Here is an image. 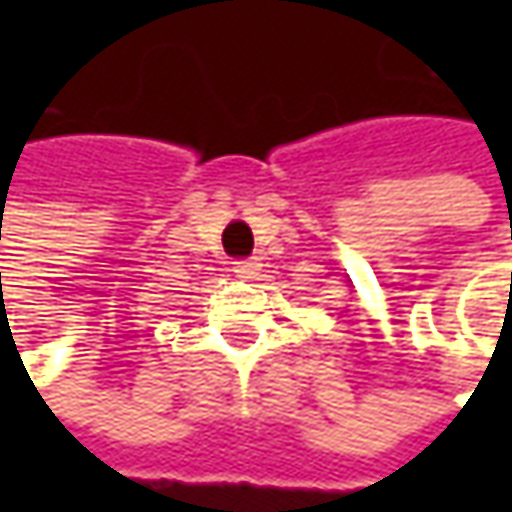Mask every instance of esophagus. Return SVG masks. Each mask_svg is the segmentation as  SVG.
Returning a JSON list of instances; mask_svg holds the SVG:
<instances>
[{"label": "esophagus", "mask_w": 512, "mask_h": 512, "mask_svg": "<svg viewBox=\"0 0 512 512\" xmlns=\"http://www.w3.org/2000/svg\"><path fill=\"white\" fill-rule=\"evenodd\" d=\"M259 270H262V262L259 259H239V262H233V273H236V279H256L259 276Z\"/></svg>", "instance_id": "1"}]
</instances>
